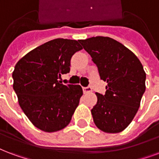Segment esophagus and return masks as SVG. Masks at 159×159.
<instances>
[{
    "label": "esophagus",
    "mask_w": 159,
    "mask_h": 159,
    "mask_svg": "<svg viewBox=\"0 0 159 159\" xmlns=\"http://www.w3.org/2000/svg\"><path fill=\"white\" fill-rule=\"evenodd\" d=\"M82 90H83V93L86 94V93H92L93 90H92V88L91 87H88V88H82Z\"/></svg>",
    "instance_id": "esophagus-1"
}]
</instances>
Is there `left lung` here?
I'll list each match as a JSON object with an SVG mask.
<instances>
[{
    "label": "left lung",
    "instance_id": "8db88e82",
    "mask_svg": "<svg viewBox=\"0 0 159 159\" xmlns=\"http://www.w3.org/2000/svg\"><path fill=\"white\" fill-rule=\"evenodd\" d=\"M107 82L106 93H96L98 102L92 109L93 121L102 132L117 133L135 117L145 92L146 73L134 53L116 40L96 36L79 40Z\"/></svg>",
    "mask_w": 159,
    "mask_h": 159
}]
</instances>
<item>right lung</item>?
Returning <instances> with one entry per match:
<instances>
[{"instance_id": "obj_1", "label": "right lung", "mask_w": 159, "mask_h": 159, "mask_svg": "<svg viewBox=\"0 0 159 159\" xmlns=\"http://www.w3.org/2000/svg\"><path fill=\"white\" fill-rule=\"evenodd\" d=\"M76 40H52L29 52L16 64L13 89L24 113L46 133L63 129L82 96L80 85H63L58 79L70 71V61L82 50Z\"/></svg>"}]
</instances>
